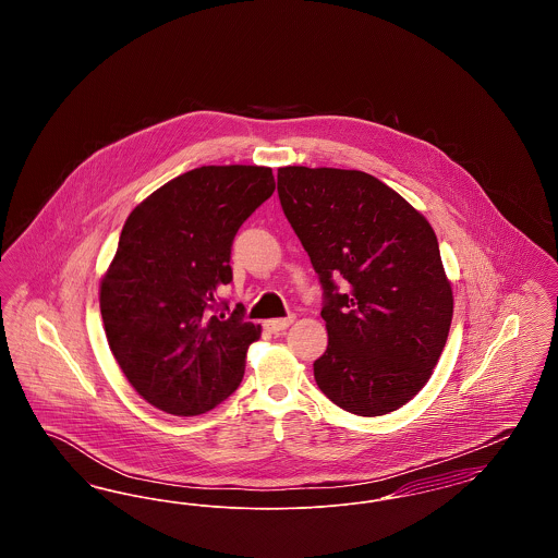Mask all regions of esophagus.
Returning <instances> with one entry per match:
<instances>
[{"instance_id":"1","label":"esophagus","mask_w":558,"mask_h":558,"mask_svg":"<svg viewBox=\"0 0 558 558\" xmlns=\"http://www.w3.org/2000/svg\"><path fill=\"white\" fill-rule=\"evenodd\" d=\"M294 318H280V319H267L266 328L269 332H274V335H280V332H284L289 326H291Z\"/></svg>"}]
</instances>
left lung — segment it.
Instances as JSON below:
<instances>
[{"label":"left lung","mask_w":558,"mask_h":558,"mask_svg":"<svg viewBox=\"0 0 558 558\" xmlns=\"http://www.w3.org/2000/svg\"><path fill=\"white\" fill-rule=\"evenodd\" d=\"M278 194L326 294L319 391L357 416L396 412L425 387L450 332L453 294L430 223L357 169L280 167Z\"/></svg>","instance_id":"obj_1"}]
</instances>
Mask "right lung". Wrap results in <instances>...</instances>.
Masks as SVG:
<instances>
[{
  "mask_svg": "<svg viewBox=\"0 0 558 558\" xmlns=\"http://www.w3.org/2000/svg\"><path fill=\"white\" fill-rule=\"evenodd\" d=\"M269 167L205 165L146 196L125 219L100 280L108 347L140 398L173 416L213 410L239 389L262 324L211 314L232 280L242 221L271 196Z\"/></svg>",
  "mask_w": 558,
  "mask_h": 558,
  "instance_id": "obj_1",
  "label": "right lung"
}]
</instances>
